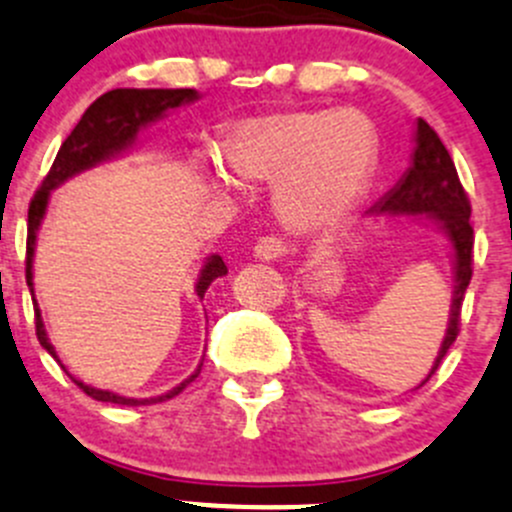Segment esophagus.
<instances>
[{
	"label": "esophagus",
	"mask_w": 512,
	"mask_h": 512,
	"mask_svg": "<svg viewBox=\"0 0 512 512\" xmlns=\"http://www.w3.org/2000/svg\"><path fill=\"white\" fill-rule=\"evenodd\" d=\"M290 252H293L290 242L285 240V237H278V234H265V237H260L255 245V257H260V260L265 262L283 260Z\"/></svg>",
	"instance_id": "1"
}]
</instances>
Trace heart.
I'll return each instance as SVG.
<instances>
[{
	"label": "heart",
	"mask_w": 512,
	"mask_h": 512,
	"mask_svg": "<svg viewBox=\"0 0 512 512\" xmlns=\"http://www.w3.org/2000/svg\"><path fill=\"white\" fill-rule=\"evenodd\" d=\"M222 154L232 174L278 186L283 217L298 229H326L364 197L379 164V133L361 111L293 108L247 118ZM214 179L222 174L214 171Z\"/></svg>",
	"instance_id": "obj_1"
}]
</instances>
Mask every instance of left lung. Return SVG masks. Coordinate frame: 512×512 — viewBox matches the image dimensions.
Masks as SVG:
<instances>
[{
	"instance_id": "left-lung-1",
	"label": "left lung",
	"mask_w": 512,
	"mask_h": 512,
	"mask_svg": "<svg viewBox=\"0 0 512 512\" xmlns=\"http://www.w3.org/2000/svg\"><path fill=\"white\" fill-rule=\"evenodd\" d=\"M376 214H427L429 219L442 224V229L450 237L455 247V295H452L450 323H447V336L437 353L432 371L422 384H427L429 376L439 369L442 358L447 356L450 346L460 333V313L465 290L472 280V245L475 234L470 224V199L457 176L455 161L450 151L439 141L437 131L429 126L424 118L417 121V148H414L412 166L399 179V184L376 202ZM419 384V386H422Z\"/></svg>"
}]
</instances>
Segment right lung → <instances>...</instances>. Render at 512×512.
Instances as JSON below:
<instances>
[{"label":"right lung","instance_id":"1","mask_svg":"<svg viewBox=\"0 0 512 512\" xmlns=\"http://www.w3.org/2000/svg\"><path fill=\"white\" fill-rule=\"evenodd\" d=\"M197 100V90L194 88H116L108 90V93L100 95L95 103H90L88 111L83 113V118L78 121V126L70 131V136L62 141L60 151H57L55 161H52L50 171L42 179L40 189L35 191V197L30 202V212H27V260H25V272H27V285L32 290V255H35V237L37 227H40L42 217H45L47 199H50V191L55 186H60L62 181H68L70 176L80 174V171L90 169V166L100 164L105 159H113L128 148L136 138V133L141 131L146 123L156 121V118L164 116L169 108H176L181 103H191ZM227 275V265L219 255H212L207 260V265L202 267V275H199L197 283V295L204 298L209 285L217 278ZM35 331L37 341L42 343V348H47L52 358H57L55 348L47 341L45 326H42L40 310L35 303ZM202 364L189 379L181 381L179 386H174L171 391L161 396H151V399H128V396H118L113 391L93 389V386L83 384V381L73 379L90 399L95 401H111V404H123V407H141V404H159V401L174 399L179 396L191 381L197 379Z\"/></svg>","mask_w":512,"mask_h":512}]
</instances>
